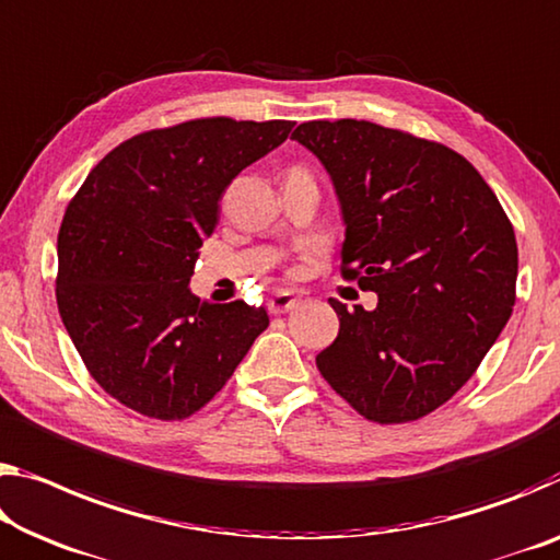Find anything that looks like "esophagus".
Here are the masks:
<instances>
[{
	"instance_id": "esophagus-1",
	"label": "esophagus",
	"mask_w": 560,
	"mask_h": 560,
	"mask_svg": "<svg viewBox=\"0 0 560 560\" xmlns=\"http://www.w3.org/2000/svg\"><path fill=\"white\" fill-rule=\"evenodd\" d=\"M296 304H299V296L291 294V291H277V294L269 299V312L271 314H287Z\"/></svg>"
}]
</instances>
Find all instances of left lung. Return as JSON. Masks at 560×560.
Returning <instances> with one entry per match:
<instances>
[{
    "mask_svg": "<svg viewBox=\"0 0 560 560\" xmlns=\"http://www.w3.org/2000/svg\"><path fill=\"white\" fill-rule=\"evenodd\" d=\"M291 139L339 194L341 277L378 294L374 312L328 299L339 336L316 366L363 419H423L476 374L511 318V219L474 164L439 141L363 119L304 121Z\"/></svg>",
    "mask_w": 560,
    "mask_h": 560,
    "instance_id": "obj_1",
    "label": "left lung"
}]
</instances>
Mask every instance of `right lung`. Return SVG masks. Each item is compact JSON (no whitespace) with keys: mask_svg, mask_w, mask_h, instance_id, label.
<instances>
[{"mask_svg":"<svg viewBox=\"0 0 560 560\" xmlns=\"http://www.w3.org/2000/svg\"><path fill=\"white\" fill-rule=\"evenodd\" d=\"M294 121L207 117L141 131L96 164L57 238V306L106 394L159 421L197 413L232 378L264 308L199 304L203 238L234 176L287 141Z\"/></svg>","mask_w":560,"mask_h":560,"instance_id":"right-lung-1","label":"right lung"}]
</instances>
